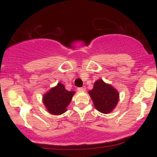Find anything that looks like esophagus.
Segmentation results:
<instances>
[{"label": "esophagus", "instance_id": "obj_1", "mask_svg": "<svg viewBox=\"0 0 157 157\" xmlns=\"http://www.w3.org/2000/svg\"><path fill=\"white\" fill-rule=\"evenodd\" d=\"M86 86H83V87L78 88V89H77V91H80V92H83V91H86Z\"/></svg>", "mask_w": 157, "mask_h": 157}]
</instances>
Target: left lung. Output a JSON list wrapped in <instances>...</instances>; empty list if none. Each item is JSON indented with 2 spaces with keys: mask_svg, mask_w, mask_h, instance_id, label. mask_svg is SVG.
Here are the masks:
<instances>
[{
  "mask_svg": "<svg viewBox=\"0 0 157 157\" xmlns=\"http://www.w3.org/2000/svg\"><path fill=\"white\" fill-rule=\"evenodd\" d=\"M97 111L109 113L116 107L119 101V93L110 84L99 79L94 84V88L89 91Z\"/></svg>",
  "mask_w": 157,
  "mask_h": 157,
  "instance_id": "obj_1",
  "label": "left lung"
}]
</instances>
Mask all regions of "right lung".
Returning a JSON list of instances; mask_svg holds the SVG:
<instances>
[{
  "instance_id": "add662e5",
  "label": "right lung",
  "mask_w": 157,
  "mask_h": 157,
  "mask_svg": "<svg viewBox=\"0 0 157 157\" xmlns=\"http://www.w3.org/2000/svg\"><path fill=\"white\" fill-rule=\"evenodd\" d=\"M75 91H68L65 89L63 84L57 83L43 97V102L46 109L53 115H60L66 112V107L71 101Z\"/></svg>"
}]
</instances>
